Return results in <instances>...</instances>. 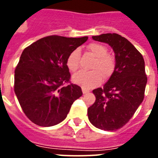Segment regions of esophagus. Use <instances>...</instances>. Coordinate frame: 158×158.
I'll return each mask as SVG.
<instances>
[{
  "label": "esophagus",
  "instance_id": "esophagus-1",
  "mask_svg": "<svg viewBox=\"0 0 158 158\" xmlns=\"http://www.w3.org/2000/svg\"><path fill=\"white\" fill-rule=\"evenodd\" d=\"M82 92H83V94H88L89 91V90H87V89H82Z\"/></svg>",
  "mask_w": 158,
  "mask_h": 158
}]
</instances>
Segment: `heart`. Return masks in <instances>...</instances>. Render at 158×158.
Listing matches in <instances>:
<instances>
[{"label": "heart", "mask_w": 158, "mask_h": 158, "mask_svg": "<svg viewBox=\"0 0 158 158\" xmlns=\"http://www.w3.org/2000/svg\"><path fill=\"white\" fill-rule=\"evenodd\" d=\"M95 58L92 64V70H80L72 78L75 84L84 89H92L99 84L104 79H107L113 74L115 69V59L114 56L108 53L107 48L101 43H93L88 46ZM80 52L79 49L72 51L66 59V65L72 72H75L79 67Z\"/></svg>", "instance_id": "1"}]
</instances>
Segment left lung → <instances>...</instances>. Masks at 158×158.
Wrapping results in <instances>:
<instances>
[{
  "instance_id": "left-lung-1",
  "label": "left lung",
  "mask_w": 158,
  "mask_h": 158,
  "mask_svg": "<svg viewBox=\"0 0 158 158\" xmlns=\"http://www.w3.org/2000/svg\"><path fill=\"white\" fill-rule=\"evenodd\" d=\"M107 43L115 52V69L103 88L93 90L96 101L88 109L89 121L107 131L122 128L132 118L144 98L147 75L141 53L117 33L93 36Z\"/></svg>"
}]
</instances>
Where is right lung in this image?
Wrapping results in <instances>:
<instances>
[{
  "instance_id": "1",
  "label": "right lung",
  "mask_w": 158,
  "mask_h": 158,
  "mask_svg": "<svg viewBox=\"0 0 158 158\" xmlns=\"http://www.w3.org/2000/svg\"><path fill=\"white\" fill-rule=\"evenodd\" d=\"M87 40L88 37L48 36L23 51L15 70L14 88L22 110L32 122L43 127L59 124L82 96L81 88L70 84L66 59Z\"/></svg>"
}]
</instances>
